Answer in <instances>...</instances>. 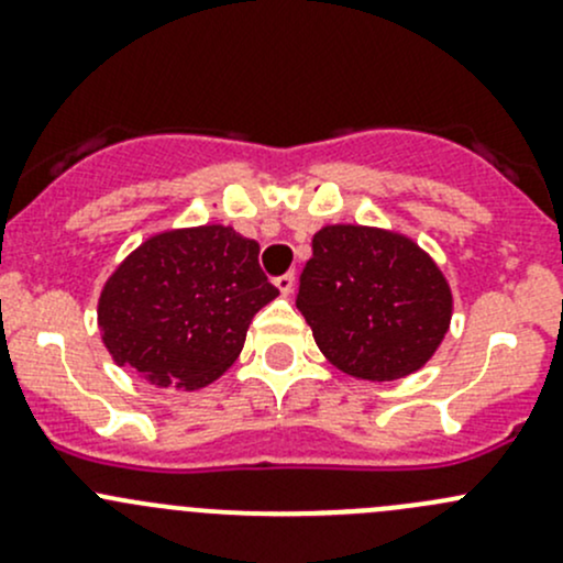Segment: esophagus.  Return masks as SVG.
Instances as JSON below:
<instances>
[{"mask_svg":"<svg viewBox=\"0 0 563 563\" xmlns=\"http://www.w3.org/2000/svg\"><path fill=\"white\" fill-rule=\"evenodd\" d=\"M294 283H297V277H294V272H288V275L275 277L277 294H280V297H291V294H294Z\"/></svg>","mask_w":563,"mask_h":563,"instance_id":"34e87169","label":"esophagus"}]
</instances>
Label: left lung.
Returning a JSON list of instances; mask_svg holds the SVG:
<instances>
[{
    "mask_svg": "<svg viewBox=\"0 0 563 563\" xmlns=\"http://www.w3.org/2000/svg\"><path fill=\"white\" fill-rule=\"evenodd\" d=\"M297 308L338 371L356 382H397L439 351L452 323V288L411 236L332 223L316 231Z\"/></svg>",
    "mask_w": 563,
    "mask_h": 563,
    "instance_id": "obj_1",
    "label": "left lung"
}]
</instances>
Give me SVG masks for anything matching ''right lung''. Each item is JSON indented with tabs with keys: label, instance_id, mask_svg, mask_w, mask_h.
<instances>
[{
	"label": "right lung",
	"instance_id": "right-lung-1",
	"mask_svg": "<svg viewBox=\"0 0 563 563\" xmlns=\"http://www.w3.org/2000/svg\"><path fill=\"white\" fill-rule=\"evenodd\" d=\"M258 250L223 223L146 236L100 288L98 329L111 360L161 389L218 382L253 316L277 297Z\"/></svg>",
	"mask_w": 563,
	"mask_h": 563
}]
</instances>
